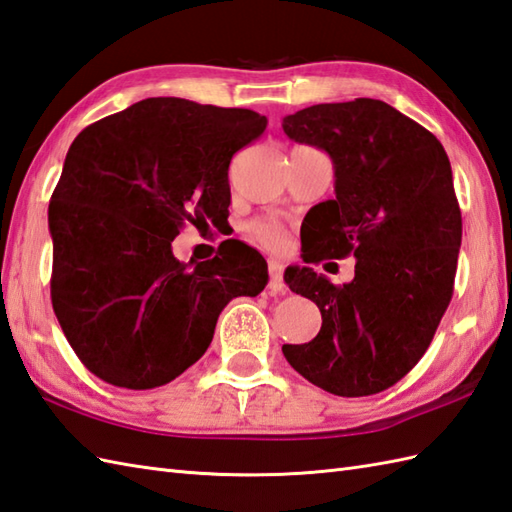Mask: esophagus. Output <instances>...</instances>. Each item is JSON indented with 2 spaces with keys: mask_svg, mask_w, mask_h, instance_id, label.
Instances as JSON below:
<instances>
[{
  "mask_svg": "<svg viewBox=\"0 0 512 512\" xmlns=\"http://www.w3.org/2000/svg\"><path fill=\"white\" fill-rule=\"evenodd\" d=\"M269 291L285 293V280H282V263L280 260H269Z\"/></svg>",
  "mask_w": 512,
  "mask_h": 512,
  "instance_id": "34e87169",
  "label": "esophagus"
}]
</instances>
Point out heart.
<instances>
[{"instance_id": "heart-1", "label": "heart", "mask_w": 512, "mask_h": 512, "mask_svg": "<svg viewBox=\"0 0 512 512\" xmlns=\"http://www.w3.org/2000/svg\"><path fill=\"white\" fill-rule=\"evenodd\" d=\"M254 234L269 247H280L282 241H285V236H282L280 225L276 223H256L254 225Z\"/></svg>"}]
</instances>
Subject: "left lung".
<instances>
[{
  "instance_id": "8db88e82",
  "label": "left lung",
  "mask_w": 512,
  "mask_h": 512,
  "mask_svg": "<svg viewBox=\"0 0 512 512\" xmlns=\"http://www.w3.org/2000/svg\"><path fill=\"white\" fill-rule=\"evenodd\" d=\"M282 129L335 168V199L304 219L302 260L357 258L355 278L339 287L311 267L285 271L289 289L317 304L322 328L282 352L331 394L383 392L425 355L453 295L462 214L449 157L434 133L372 98L306 107Z\"/></svg>"
}]
</instances>
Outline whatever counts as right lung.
Returning <instances> with one entry per match:
<instances>
[{
	"label": "right lung",
	"instance_id": "add662e5",
	"mask_svg": "<svg viewBox=\"0 0 512 512\" xmlns=\"http://www.w3.org/2000/svg\"><path fill=\"white\" fill-rule=\"evenodd\" d=\"M267 118L184 98H146L76 135L48 223L52 306L67 342L98 379L160 388L208 350L225 304L258 295L267 263L223 241L188 269L173 256L181 225H219L232 155Z\"/></svg>",
	"mask_w": 512,
	"mask_h": 512
}]
</instances>
